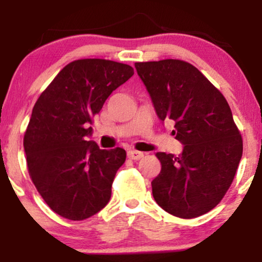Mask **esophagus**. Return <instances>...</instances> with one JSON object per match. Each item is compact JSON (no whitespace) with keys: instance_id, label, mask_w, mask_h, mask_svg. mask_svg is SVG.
I'll list each match as a JSON object with an SVG mask.
<instances>
[{"instance_id":"obj_1","label":"esophagus","mask_w":262,"mask_h":262,"mask_svg":"<svg viewBox=\"0 0 262 262\" xmlns=\"http://www.w3.org/2000/svg\"><path fill=\"white\" fill-rule=\"evenodd\" d=\"M143 156H144L143 152L137 151V150H129L128 151V158L132 159V160H140Z\"/></svg>"}]
</instances>
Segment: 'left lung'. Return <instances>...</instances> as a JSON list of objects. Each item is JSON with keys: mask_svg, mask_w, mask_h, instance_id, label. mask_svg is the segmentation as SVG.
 Listing matches in <instances>:
<instances>
[{"mask_svg": "<svg viewBox=\"0 0 262 262\" xmlns=\"http://www.w3.org/2000/svg\"><path fill=\"white\" fill-rule=\"evenodd\" d=\"M158 117L175 123L180 156L156 152L161 171L152 180L156 203L170 214H206L229 189L243 155V138L222 92L187 61L135 62Z\"/></svg>", "mask_w": 262, "mask_h": 262, "instance_id": "8db88e82", "label": "left lung"}]
</instances>
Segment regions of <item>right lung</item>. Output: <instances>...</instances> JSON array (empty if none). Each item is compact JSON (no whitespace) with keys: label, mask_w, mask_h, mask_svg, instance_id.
Wrapping results in <instances>:
<instances>
[{"label":"right lung","mask_w":262,"mask_h":262,"mask_svg":"<svg viewBox=\"0 0 262 262\" xmlns=\"http://www.w3.org/2000/svg\"><path fill=\"white\" fill-rule=\"evenodd\" d=\"M133 74L132 66L112 60H75L35 102L23 138L27 166L39 194L60 217L83 221L110 201L127 152L102 150L87 137L108 96Z\"/></svg>","instance_id":"1"}]
</instances>
